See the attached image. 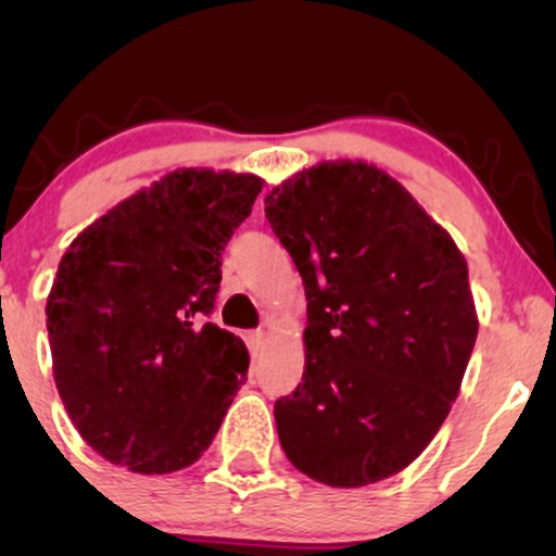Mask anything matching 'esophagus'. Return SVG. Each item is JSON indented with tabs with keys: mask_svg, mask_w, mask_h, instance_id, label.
<instances>
[{
	"mask_svg": "<svg viewBox=\"0 0 556 556\" xmlns=\"http://www.w3.org/2000/svg\"><path fill=\"white\" fill-rule=\"evenodd\" d=\"M264 344H266V331L256 329V331H251V334H248V348H251L253 355L264 353Z\"/></svg>",
	"mask_w": 556,
	"mask_h": 556,
	"instance_id": "obj_1",
	"label": "esophagus"
}]
</instances>
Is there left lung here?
<instances>
[{"label": "left lung", "mask_w": 556, "mask_h": 556, "mask_svg": "<svg viewBox=\"0 0 556 556\" xmlns=\"http://www.w3.org/2000/svg\"><path fill=\"white\" fill-rule=\"evenodd\" d=\"M264 203L308 300L303 381L274 405L287 460L327 486L384 481L460 392L478 334L465 256L366 162L316 164Z\"/></svg>", "instance_id": "1"}]
</instances>
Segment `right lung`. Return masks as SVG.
<instances>
[{
  "label": "right lung",
  "mask_w": 556,
  "mask_h": 556,
  "mask_svg": "<svg viewBox=\"0 0 556 556\" xmlns=\"http://www.w3.org/2000/svg\"><path fill=\"white\" fill-rule=\"evenodd\" d=\"M261 188L256 175L177 169L70 242L47 298L54 381L104 460L175 473L219 431L251 358L203 316Z\"/></svg>",
  "instance_id": "right-lung-1"
}]
</instances>
